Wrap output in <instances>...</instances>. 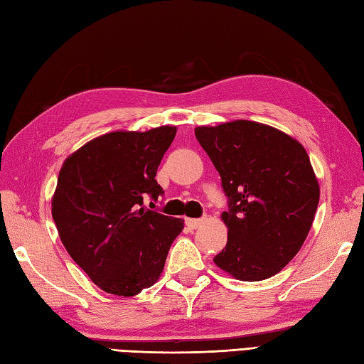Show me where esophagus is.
I'll use <instances>...</instances> for the list:
<instances>
[{"mask_svg": "<svg viewBox=\"0 0 364 364\" xmlns=\"http://www.w3.org/2000/svg\"><path fill=\"white\" fill-rule=\"evenodd\" d=\"M204 220H193V218H185V224H187L188 229H198Z\"/></svg>", "mask_w": 364, "mask_h": 364, "instance_id": "esophagus-1", "label": "esophagus"}]
</instances>
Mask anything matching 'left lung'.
<instances>
[{"mask_svg":"<svg viewBox=\"0 0 364 364\" xmlns=\"http://www.w3.org/2000/svg\"><path fill=\"white\" fill-rule=\"evenodd\" d=\"M195 135L229 198L228 245L213 262L233 279L276 276L309 235L319 183L305 148L279 129L247 119L199 126Z\"/></svg>","mask_w":364,"mask_h":364,"instance_id":"8db88e82","label":"left lung"}]
</instances>
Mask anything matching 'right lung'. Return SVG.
<instances>
[{
  "label": "right lung",
  "mask_w": 364,
  "mask_h": 364,
  "mask_svg": "<svg viewBox=\"0 0 364 364\" xmlns=\"http://www.w3.org/2000/svg\"><path fill=\"white\" fill-rule=\"evenodd\" d=\"M177 132L115 131L85 143L60 168L51 199L53 220L70 257L102 291L131 297L164 271L183 229L181 218L143 207L164 193L157 168Z\"/></svg>",
  "instance_id": "1"
}]
</instances>
